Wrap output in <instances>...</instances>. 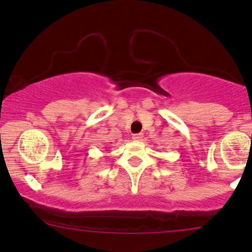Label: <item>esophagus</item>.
<instances>
[{
    "mask_svg": "<svg viewBox=\"0 0 252 252\" xmlns=\"http://www.w3.org/2000/svg\"><path fill=\"white\" fill-rule=\"evenodd\" d=\"M132 139H133V140H135V141L141 140V139H143V134H141V133H137V134H133Z\"/></svg>",
    "mask_w": 252,
    "mask_h": 252,
    "instance_id": "esophagus-1",
    "label": "esophagus"
}]
</instances>
